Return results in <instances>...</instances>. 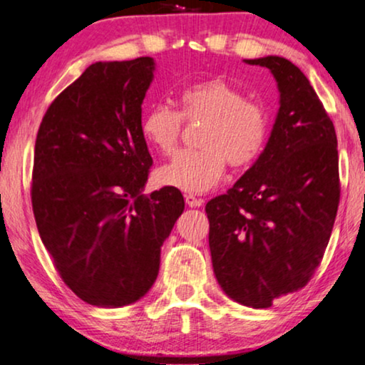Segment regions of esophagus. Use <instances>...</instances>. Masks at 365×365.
I'll return each mask as SVG.
<instances>
[{
	"mask_svg": "<svg viewBox=\"0 0 365 365\" xmlns=\"http://www.w3.org/2000/svg\"><path fill=\"white\" fill-rule=\"evenodd\" d=\"M185 202H187V205L188 207H192V208H197V207H202V200L200 198H197L195 195H192V193H187L185 195Z\"/></svg>",
	"mask_w": 365,
	"mask_h": 365,
	"instance_id": "obj_1",
	"label": "esophagus"
}]
</instances>
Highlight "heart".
Here are the masks:
<instances>
[{
  "mask_svg": "<svg viewBox=\"0 0 365 365\" xmlns=\"http://www.w3.org/2000/svg\"><path fill=\"white\" fill-rule=\"evenodd\" d=\"M178 110L158 103L143 115L140 130L153 150L172 155L182 137L183 120L203 121L197 143L183 150L160 168L163 185L183 192L203 193L220 182L227 162L245 168L264 152L270 120L265 106L247 100L240 88L223 78H208L183 88L177 96Z\"/></svg>",
  "mask_w": 365,
  "mask_h": 365,
  "instance_id": "heart-1",
  "label": "heart"
}]
</instances>
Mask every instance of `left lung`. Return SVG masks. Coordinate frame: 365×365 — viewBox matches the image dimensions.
Segmentation results:
<instances>
[{"label": "left lung", "instance_id": "8db88e82", "mask_svg": "<svg viewBox=\"0 0 365 365\" xmlns=\"http://www.w3.org/2000/svg\"><path fill=\"white\" fill-rule=\"evenodd\" d=\"M245 63L272 71L280 108L259 160L207 203L208 245L223 292L267 309L305 287L322 260L341 200L339 153L332 120L294 63Z\"/></svg>", "mask_w": 365, "mask_h": 365}]
</instances>
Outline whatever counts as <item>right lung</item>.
<instances>
[{
    "label": "right lung",
    "mask_w": 365,
    "mask_h": 365,
    "mask_svg": "<svg viewBox=\"0 0 365 365\" xmlns=\"http://www.w3.org/2000/svg\"><path fill=\"white\" fill-rule=\"evenodd\" d=\"M155 61H98L48 106L35 143L31 203L43 245L86 304L137 302L157 280L160 249L185 202L145 195L153 160L142 103Z\"/></svg>",
    "instance_id": "add662e5"
}]
</instances>
